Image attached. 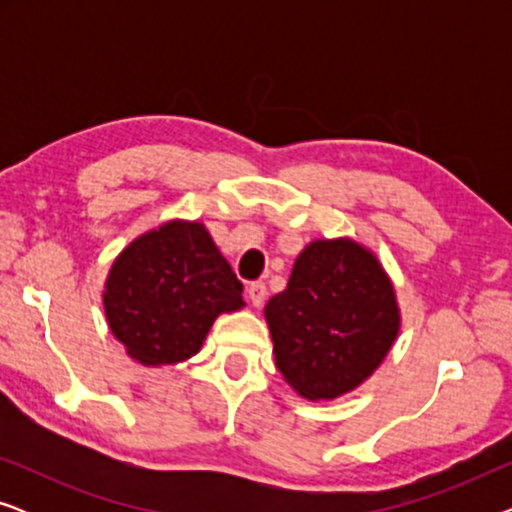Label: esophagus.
Returning a JSON list of instances; mask_svg holds the SVG:
<instances>
[{
	"instance_id": "obj_1",
	"label": "esophagus",
	"mask_w": 512,
	"mask_h": 512,
	"mask_svg": "<svg viewBox=\"0 0 512 512\" xmlns=\"http://www.w3.org/2000/svg\"><path fill=\"white\" fill-rule=\"evenodd\" d=\"M247 293H249V300H251V303H254L256 307H261V305H263V300H265V296H268V289H265V284H263V282H251V284H249V289H247Z\"/></svg>"
}]
</instances>
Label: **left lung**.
I'll use <instances>...</instances> for the list:
<instances>
[{
    "instance_id": "left-lung-1",
    "label": "left lung",
    "mask_w": 512,
    "mask_h": 512,
    "mask_svg": "<svg viewBox=\"0 0 512 512\" xmlns=\"http://www.w3.org/2000/svg\"><path fill=\"white\" fill-rule=\"evenodd\" d=\"M275 363L310 401L338 398L370 377L394 345L396 296L377 258L352 240H317L265 305Z\"/></svg>"
}]
</instances>
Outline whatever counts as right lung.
Segmentation results:
<instances>
[{
	"label": "right lung",
	"mask_w": 512,
	"mask_h": 512,
	"mask_svg": "<svg viewBox=\"0 0 512 512\" xmlns=\"http://www.w3.org/2000/svg\"><path fill=\"white\" fill-rule=\"evenodd\" d=\"M242 289L202 223L170 221L116 258L104 312L132 359L163 366L198 354L214 319L240 310Z\"/></svg>",
	"instance_id": "add662e5"
}]
</instances>
